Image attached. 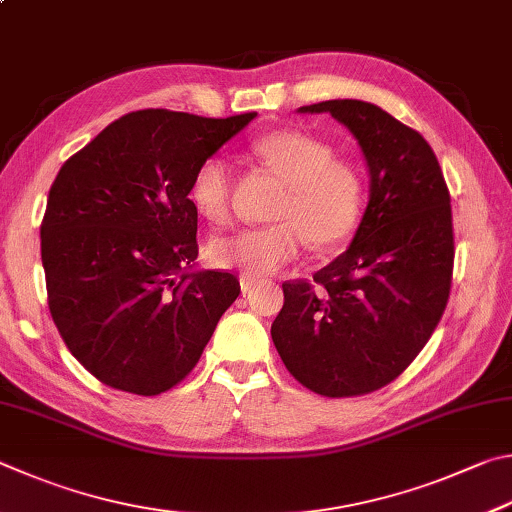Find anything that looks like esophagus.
<instances>
[{"mask_svg":"<svg viewBox=\"0 0 512 512\" xmlns=\"http://www.w3.org/2000/svg\"><path fill=\"white\" fill-rule=\"evenodd\" d=\"M258 279L256 276H249V274H240V290L242 292H249L251 288H256Z\"/></svg>","mask_w":512,"mask_h":512,"instance_id":"1","label":"esophagus"}]
</instances>
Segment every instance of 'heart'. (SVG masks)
I'll return each mask as SVG.
<instances>
[{
    "label": "heart",
    "mask_w": 512,
    "mask_h": 512,
    "mask_svg": "<svg viewBox=\"0 0 512 512\" xmlns=\"http://www.w3.org/2000/svg\"><path fill=\"white\" fill-rule=\"evenodd\" d=\"M251 150L288 184V191L274 209L276 224L240 229L211 242L206 254L213 267L265 276L292 263L306 240L315 249H333L360 227L364 177L353 161L335 157L326 141L299 130H276L258 137ZM188 197L204 220L227 222L233 197L229 161L222 155L200 161Z\"/></svg>",
    "instance_id": "heart-1"
}]
</instances>
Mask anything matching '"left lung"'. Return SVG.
Returning a JSON list of instances; mask_svg holds the SVG:
<instances>
[{"instance_id": "8db88e82", "label": "left lung", "mask_w": 512, "mask_h": 512, "mask_svg": "<svg viewBox=\"0 0 512 512\" xmlns=\"http://www.w3.org/2000/svg\"><path fill=\"white\" fill-rule=\"evenodd\" d=\"M299 112H328L353 132L371 195L351 247L312 281L283 283L272 339L306 389L364 396L396 380L443 317L454 267L450 191L423 134L382 107L339 98Z\"/></svg>"}]
</instances>
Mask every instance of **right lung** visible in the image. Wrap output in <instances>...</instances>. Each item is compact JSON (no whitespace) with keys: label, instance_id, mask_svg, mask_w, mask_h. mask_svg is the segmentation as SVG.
Listing matches in <instances>:
<instances>
[{"label":"right lung","instance_id":"1","mask_svg":"<svg viewBox=\"0 0 512 512\" xmlns=\"http://www.w3.org/2000/svg\"><path fill=\"white\" fill-rule=\"evenodd\" d=\"M256 112L206 119L139 110L62 164L40 224L49 310L96 380L159 396L200 360L240 294L229 272H193L200 161Z\"/></svg>","mask_w":512,"mask_h":512}]
</instances>
